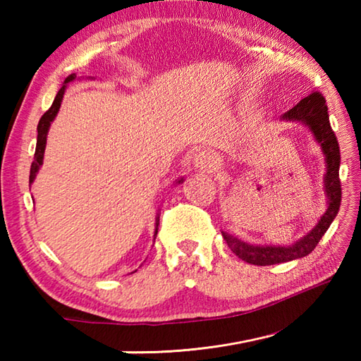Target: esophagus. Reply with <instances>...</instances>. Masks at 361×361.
<instances>
[{"instance_id":"1","label":"esophagus","mask_w":361,"mask_h":361,"mask_svg":"<svg viewBox=\"0 0 361 361\" xmlns=\"http://www.w3.org/2000/svg\"><path fill=\"white\" fill-rule=\"evenodd\" d=\"M194 167L205 172H216L219 167V159L215 151L202 149L194 156Z\"/></svg>"}]
</instances>
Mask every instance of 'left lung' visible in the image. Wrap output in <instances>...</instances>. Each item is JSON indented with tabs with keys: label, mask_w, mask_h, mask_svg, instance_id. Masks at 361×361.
Returning <instances> with one entry per match:
<instances>
[{
	"label": "left lung",
	"mask_w": 361,
	"mask_h": 361,
	"mask_svg": "<svg viewBox=\"0 0 361 361\" xmlns=\"http://www.w3.org/2000/svg\"><path fill=\"white\" fill-rule=\"evenodd\" d=\"M286 122H301L312 133L315 142L320 145L323 156H325V176H323V189L326 195V210L320 216L312 229L301 239L291 245H253V243L243 242L239 237L221 231L228 247L232 253L239 256L240 259L255 266H271L279 262L293 261L298 258H304L317 247L323 234L328 231L329 224L333 223L341 207V181H339V166H341V152L339 145L336 140L334 132L329 124L328 106L325 99L320 92H314L305 97L290 111H286L282 118Z\"/></svg>",
	"instance_id": "1"
}]
</instances>
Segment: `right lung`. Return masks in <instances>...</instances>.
I'll list each match as a JSON object with an SVG mask.
<instances>
[{"mask_svg":"<svg viewBox=\"0 0 361 361\" xmlns=\"http://www.w3.org/2000/svg\"><path fill=\"white\" fill-rule=\"evenodd\" d=\"M76 78V73H73L68 78L63 81V85L60 87V90L56 95V99H54L52 106L47 109V111L41 116V119L38 122V138H36V149H35V159L32 162V169H30V185L35 181L36 175H38L39 169L42 166V159H44V149H46V143H47V132H49V127H51L52 121L56 119V116L60 109V105H62V100H63V95H65V90H66V84L75 81ZM183 183V178L175 180V185H180ZM157 226H159V213L156 216V229H154V240H156V235H157Z\"/></svg>","mask_w":361,"mask_h":361,"instance_id":"obj_1","label":"right lung"}]
</instances>
